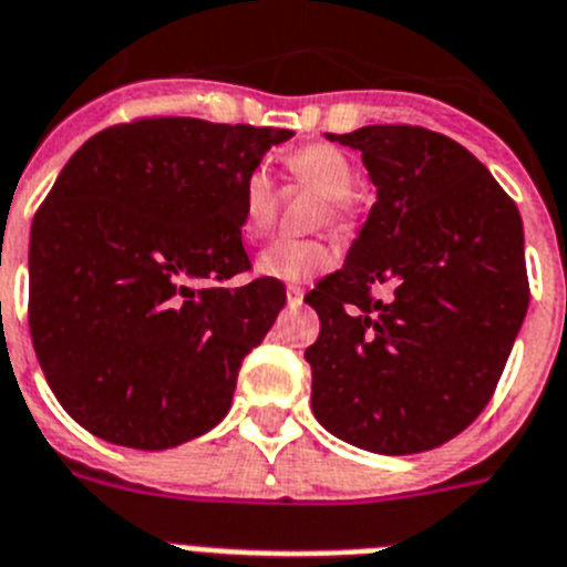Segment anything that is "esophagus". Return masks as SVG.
<instances>
[{
    "mask_svg": "<svg viewBox=\"0 0 567 567\" xmlns=\"http://www.w3.org/2000/svg\"><path fill=\"white\" fill-rule=\"evenodd\" d=\"M302 297H306V291H302L299 285H288V306L299 308L302 306Z\"/></svg>",
    "mask_w": 567,
    "mask_h": 567,
    "instance_id": "34e87169",
    "label": "esophagus"
}]
</instances>
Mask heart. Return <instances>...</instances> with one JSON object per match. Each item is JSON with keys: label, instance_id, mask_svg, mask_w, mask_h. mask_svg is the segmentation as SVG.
I'll list each match as a JSON object with an SVG mask.
<instances>
[{"label": "heart", "instance_id": "1", "mask_svg": "<svg viewBox=\"0 0 567 567\" xmlns=\"http://www.w3.org/2000/svg\"><path fill=\"white\" fill-rule=\"evenodd\" d=\"M285 173L293 184L322 195L320 225L349 230L357 210L351 193L357 187V169L351 158L337 146L308 144L285 155ZM276 218V189L265 169H250L241 181L239 230L247 241L261 239ZM331 265V247L320 239H282L259 256V270L282 282H306Z\"/></svg>", "mask_w": 567, "mask_h": 567}]
</instances>
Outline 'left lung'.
<instances>
[{"label": "left lung", "mask_w": 567, "mask_h": 567, "mask_svg": "<svg viewBox=\"0 0 567 567\" xmlns=\"http://www.w3.org/2000/svg\"><path fill=\"white\" fill-rule=\"evenodd\" d=\"M331 141L363 152L378 202L306 297L313 415L369 453L435 450L482 415L525 320L522 216L446 135L401 123Z\"/></svg>", "instance_id": "obj_1"}]
</instances>
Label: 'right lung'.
<instances>
[{"label": "right lung", "mask_w": 567, "mask_h": 567, "mask_svg": "<svg viewBox=\"0 0 567 567\" xmlns=\"http://www.w3.org/2000/svg\"><path fill=\"white\" fill-rule=\"evenodd\" d=\"M293 132L141 117L89 137L31 225L28 326L42 374L109 444L169 450L213 430L241 360L285 306L250 270L241 181Z\"/></svg>", "instance_id": "obj_1"}]
</instances>
